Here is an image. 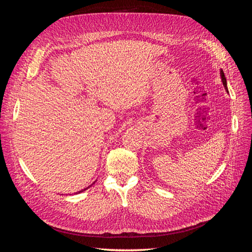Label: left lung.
I'll list each match as a JSON object with an SVG mask.
<instances>
[{
	"mask_svg": "<svg viewBox=\"0 0 252 252\" xmlns=\"http://www.w3.org/2000/svg\"><path fill=\"white\" fill-rule=\"evenodd\" d=\"M220 79H222V83H223V85H224V87H225L226 91H227V93H228V88H227V81H226L225 74H224V72H223V70H222V69L220 70Z\"/></svg>",
	"mask_w": 252,
	"mask_h": 252,
	"instance_id": "1",
	"label": "left lung"
}]
</instances>
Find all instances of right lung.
I'll list each match as a JSON object with an SVG mask.
<instances>
[{"label": "right lung", "instance_id": "add662e5", "mask_svg": "<svg viewBox=\"0 0 252 252\" xmlns=\"http://www.w3.org/2000/svg\"><path fill=\"white\" fill-rule=\"evenodd\" d=\"M94 183H95V182H94ZM94 183H93V184H91V185H94ZM91 185H90V186H88V187H87V188H84V189H83V190H80V191H79V192H78V193H81V192H83V191H85V190H86V189H88V188H89V187H91Z\"/></svg>", "mask_w": 252, "mask_h": 252}]
</instances>
